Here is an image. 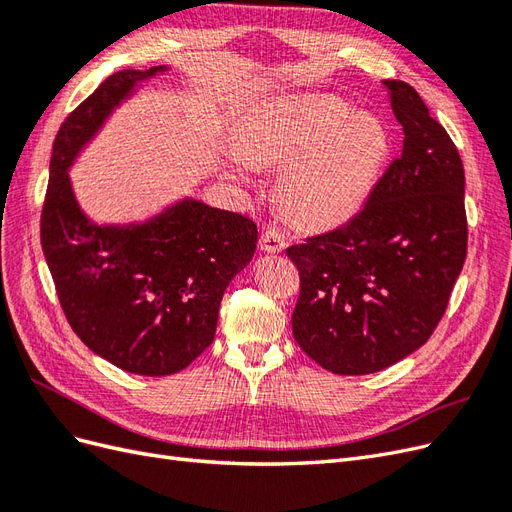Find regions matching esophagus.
<instances>
[{
    "label": "esophagus",
    "instance_id": "obj_1",
    "mask_svg": "<svg viewBox=\"0 0 512 512\" xmlns=\"http://www.w3.org/2000/svg\"><path fill=\"white\" fill-rule=\"evenodd\" d=\"M288 241H290V237L286 235L282 228L267 226L265 230H262V235H260V250L262 252H269V254L282 252L284 247L288 245Z\"/></svg>",
    "mask_w": 512,
    "mask_h": 512
}]
</instances>
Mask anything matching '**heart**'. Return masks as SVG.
I'll return each instance as SVG.
<instances>
[{
  "label": "heart",
  "mask_w": 512,
  "mask_h": 512,
  "mask_svg": "<svg viewBox=\"0 0 512 512\" xmlns=\"http://www.w3.org/2000/svg\"><path fill=\"white\" fill-rule=\"evenodd\" d=\"M333 96L273 104L245 136L254 160L290 162L280 183L284 207L307 226H333L361 209L389 153L384 128L352 117Z\"/></svg>",
  "instance_id": "b5f03b06"
}]
</instances>
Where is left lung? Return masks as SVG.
<instances>
[{"label":"left lung","instance_id":"8db88e82","mask_svg":"<svg viewBox=\"0 0 512 512\" xmlns=\"http://www.w3.org/2000/svg\"><path fill=\"white\" fill-rule=\"evenodd\" d=\"M384 85L406 134L401 156L350 222L286 250L301 280L292 335L342 376L374 374L421 348L468 254L459 151L414 87Z\"/></svg>","mask_w":512,"mask_h":512}]
</instances>
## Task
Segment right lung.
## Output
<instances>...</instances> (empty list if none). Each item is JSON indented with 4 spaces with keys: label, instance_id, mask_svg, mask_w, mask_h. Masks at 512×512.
I'll use <instances>...</instances> for the list:
<instances>
[{
    "label": "right lung",
    "instance_id": "add662e5",
    "mask_svg": "<svg viewBox=\"0 0 512 512\" xmlns=\"http://www.w3.org/2000/svg\"><path fill=\"white\" fill-rule=\"evenodd\" d=\"M164 66L121 70L64 119L53 143L40 241L61 309L81 342L138 376H170L211 346L224 290L256 252L241 213L183 200L136 226H96L68 168L130 91Z\"/></svg>",
    "mask_w": 512,
    "mask_h": 512
}]
</instances>
